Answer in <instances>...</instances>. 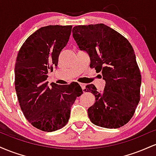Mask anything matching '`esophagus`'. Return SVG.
Instances as JSON below:
<instances>
[{"mask_svg": "<svg viewBox=\"0 0 156 156\" xmlns=\"http://www.w3.org/2000/svg\"><path fill=\"white\" fill-rule=\"evenodd\" d=\"M79 84H80V87H81L82 90L83 91L84 89H85V87H86V84H85V83H79Z\"/></svg>", "mask_w": 156, "mask_h": 156, "instance_id": "1", "label": "esophagus"}]
</instances>
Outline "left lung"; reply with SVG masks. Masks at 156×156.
<instances>
[{
  "label": "left lung",
  "mask_w": 156,
  "mask_h": 156,
  "mask_svg": "<svg viewBox=\"0 0 156 156\" xmlns=\"http://www.w3.org/2000/svg\"><path fill=\"white\" fill-rule=\"evenodd\" d=\"M73 37L80 51L89 54L90 67L101 72L105 80L103 92L93 84L84 89L95 97V103L87 111L91 122L105 128L127 124L140 101L141 76L133 47L125 37L103 23L75 26Z\"/></svg>",
  "instance_id": "left-lung-1"
}]
</instances>
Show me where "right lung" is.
Instances as JSON below:
<instances>
[{"label":"right lung","mask_w":156,"mask_h":156,"mask_svg":"<svg viewBox=\"0 0 156 156\" xmlns=\"http://www.w3.org/2000/svg\"><path fill=\"white\" fill-rule=\"evenodd\" d=\"M72 26L42 27L27 38L16 59L15 86L25 117L37 129L55 131L65 126L77 97L83 94L77 82L67 85L47 81L48 73L58 65Z\"/></svg>","instance_id":"obj_1"}]
</instances>
